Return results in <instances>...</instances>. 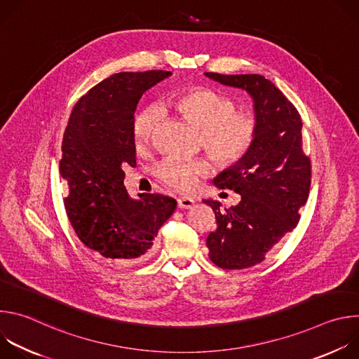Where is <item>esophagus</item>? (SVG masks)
Here are the masks:
<instances>
[{
  "label": "esophagus",
  "instance_id": "1",
  "mask_svg": "<svg viewBox=\"0 0 359 359\" xmlns=\"http://www.w3.org/2000/svg\"><path fill=\"white\" fill-rule=\"evenodd\" d=\"M194 206V198L189 196H182L177 198V208L179 209H191Z\"/></svg>",
  "mask_w": 359,
  "mask_h": 359
}]
</instances>
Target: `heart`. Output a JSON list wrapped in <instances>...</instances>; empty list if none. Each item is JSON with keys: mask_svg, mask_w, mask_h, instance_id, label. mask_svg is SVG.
Here are the masks:
<instances>
[{"mask_svg": "<svg viewBox=\"0 0 359 359\" xmlns=\"http://www.w3.org/2000/svg\"><path fill=\"white\" fill-rule=\"evenodd\" d=\"M166 105L200 128V143L222 163L238 159L252 140V123L236 112L233 102L206 88H190L173 93ZM161 114L147 107L136 114L132 125L133 143L137 150L144 149L159 122ZM210 172L206 159L166 158L156 166V176L168 187L177 191L193 190L200 179Z\"/></svg>", "mask_w": 359, "mask_h": 359, "instance_id": "heart-1", "label": "heart"}]
</instances>
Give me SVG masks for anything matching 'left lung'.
Segmentation results:
<instances>
[{"instance_id": "obj_1", "label": "left lung", "mask_w": 359, "mask_h": 359, "mask_svg": "<svg viewBox=\"0 0 359 359\" xmlns=\"http://www.w3.org/2000/svg\"><path fill=\"white\" fill-rule=\"evenodd\" d=\"M204 75L247 90L254 100L255 125L247 151L213 179L241 200L224 210L217 200H203L217 222L206 240L210 260L226 270L248 269L297 227L298 212L309 198L311 162L302 151V122L283 92L262 75Z\"/></svg>"}]
</instances>
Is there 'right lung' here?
Segmentation results:
<instances>
[{"label":"right lung","mask_w":359,"mask_h":359,"mask_svg":"<svg viewBox=\"0 0 359 359\" xmlns=\"http://www.w3.org/2000/svg\"><path fill=\"white\" fill-rule=\"evenodd\" d=\"M170 75L119 72L104 79L76 102L64 133L60 172L69 189L68 219L86 247L119 263L146 259L176 209V200L163 194L129 197L122 169L136 165L132 125L139 99Z\"/></svg>","instance_id":"add662e5"}]
</instances>
